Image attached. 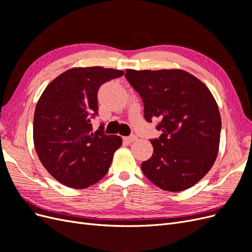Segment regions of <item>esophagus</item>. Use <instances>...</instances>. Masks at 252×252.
Segmentation results:
<instances>
[{"instance_id": "34e87169", "label": "esophagus", "mask_w": 252, "mask_h": 252, "mask_svg": "<svg viewBox=\"0 0 252 252\" xmlns=\"http://www.w3.org/2000/svg\"><path fill=\"white\" fill-rule=\"evenodd\" d=\"M123 140H124V142H125V143H127V144H130V143H132V142H134V141L138 140V136L134 135V134H131V135H129V136H125V138H124Z\"/></svg>"}]
</instances>
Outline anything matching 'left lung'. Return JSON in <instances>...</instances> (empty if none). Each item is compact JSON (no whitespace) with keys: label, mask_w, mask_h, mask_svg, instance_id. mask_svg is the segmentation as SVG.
Segmentation results:
<instances>
[{"label":"left lung","mask_w":252,"mask_h":252,"mask_svg":"<svg viewBox=\"0 0 252 252\" xmlns=\"http://www.w3.org/2000/svg\"><path fill=\"white\" fill-rule=\"evenodd\" d=\"M125 78L142 97L145 120L158 119L162 131L150 140L154 154L142 163L145 177L166 191L192 187L219 152L222 121L210 90L182 69H127Z\"/></svg>","instance_id":"1"}]
</instances>
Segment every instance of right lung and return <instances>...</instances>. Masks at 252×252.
Returning a JSON list of instances; mask_svg holds the SVG:
<instances>
[{"mask_svg":"<svg viewBox=\"0 0 252 252\" xmlns=\"http://www.w3.org/2000/svg\"><path fill=\"white\" fill-rule=\"evenodd\" d=\"M112 68L75 67L60 74L45 88L33 117V143L46 170L65 186L84 189L108 172L114 152L122 146L119 135L94 131L97 90L122 77Z\"/></svg>","mask_w":252,"mask_h":252,"instance_id":"add662e5","label":"right lung"}]
</instances>
